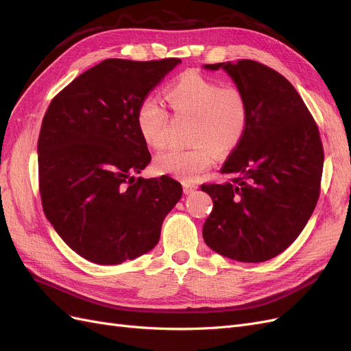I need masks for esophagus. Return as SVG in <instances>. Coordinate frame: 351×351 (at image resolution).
<instances>
[{
	"instance_id": "obj_1",
	"label": "esophagus",
	"mask_w": 351,
	"mask_h": 351,
	"mask_svg": "<svg viewBox=\"0 0 351 351\" xmlns=\"http://www.w3.org/2000/svg\"><path fill=\"white\" fill-rule=\"evenodd\" d=\"M196 185H192V184H188V182H185L184 184V192H185V195H189V193H192V192H195L196 191Z\"/></svg>"
}]
</instances>
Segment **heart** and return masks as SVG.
<instances>
[{"label": "heart", "instance_id": "b5f03b06", "mask_svg": "<svg viewBox=\"0 0 351 351\" xmlns=\"http://www.w3.org/2000/svg\"><path fill=\"white\" fill-rule=\"evenodd\" d=\"M166 99L175 113L193 117L189 149H169L155 159V169L182 180H193L217 159V152L232 150L248 126L250 106L235 86H221L197 71H186L167 87ZM136 123L143 141L154 149L166 145L167 113L154 97L141 101Z\"/></svg>", "mask_w": 351, "mask_h": 351}]
</instances>
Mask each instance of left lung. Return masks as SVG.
<instances>
[{
  "label": "left lung",
  "instance_id": "obj_1",
  "mask_svg": "<svg viewBox=\"0 0 351 351\" xmlns=\"http://www.w3.org/2000/svg\"><path fill=\"white\" fill-rule=\"evenodd\" d=\"M225 70L250 106L248 126L221 167L232 182L202 185L213 202L206 245L241 263H264L297 239L317 205L324 152L307 106L284 75L252 60Z\"/></svg>",
  "mask_w": 351,
  "mask_h": 351
}]
</instances>
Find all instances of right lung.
<instances>
[{
  "instance_id": "add662e5",
  "label": "right lung",
  "mask_w": 351,
  "mask_h": 351,
  "mask_svg": "<svg viewBox=\"0 0 351 351\" xmlns=\"http://www.w3.org/2000/svg\"><path fill=\"white\" fill-rule=\"evenodd\" d=\"M182 62L108 58L51 100L38 136L45 217L87 261L116 265L156 247L165 217L182 196L169 176L136 178L150 162L136 113Z\"/></svg>"
}]
</instances>
